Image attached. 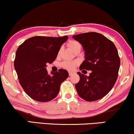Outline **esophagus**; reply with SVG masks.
Wrapping results in <instances>:
<instances>
[{"label":"esophagus","mask_w":134,"mask_h":134,"mask_svg":"<svg viewBox=\"0 0 134 134\" xmlns=\"http://www.w3.org/2000/svg\"><path fill=\"white\" fill-rule=\"evenodd\" d=\"M68 73H69V76H71L72 74H73L74 72H72V71H68Z\"/></svg>","instance_id":"esophagus-1"}]
</instances>
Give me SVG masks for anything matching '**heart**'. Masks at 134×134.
Segmentation results:
<instances>
[{
  "label": "heart",
  "instance_id": "obj_1",
  "mask_svg": "<svg viewBox=\"0 0 134 134\" xmlns=\"http://www.w3.org/2000/svg\"><path fill=\"white\" fill-rule=\"evenodd\" d=\"M68 47L71 50L74 51L76 48H81V45L79 42H78L76 41H71L68 43ZM60 50L58 52V55L60 54ZM77 63L76 62H70V61H65L62 63V66L63 68L68 69V70H73L75 68Z\"/></svg>",
  "mask_w": 134,
  "mask_h": 134
}]
</instances>
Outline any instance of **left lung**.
Segmentation results:
<instances>
[{"mask_svg": "<svg viewBox=\"0 0 134 134\" xmlns=\"http://www.w3.org/2000/svg\"><path fill=\"white\" fill-rule=\"evenodd\" d=\"M72 37L85 50V60L80 70L92 71L88 76L77 72L80 80L76 89L86 101H96L107 95L116 82L120 67L118 50L111 41L100 33L86 32Z\"/></svg>", "mask_w": 134, "mask_h": 134, "instance_id": "obj_1", "label": "left lung"}]
</instances>
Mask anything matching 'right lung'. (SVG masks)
<instances>
[{
  "mask_svg": "<svg viewBox=\"0 0 134 134\" xmlns=\"http://www.w3.org/2000/svg\"><path fill=\"white\" fill-rule=\"evenodd\" d=\"M68 38L67 36H34L18 47L14 67L21 86L33 100L47 102L54 99L60 92L61 84L68 77L65 69L52 72V76L46 69L47 65L55 60L61 46Z\"/></svg>",
  "mask_w": 134,
  "mask_h": 134,
  "instance_id": "1",
  "label": "right lung"
}]
</instances>
